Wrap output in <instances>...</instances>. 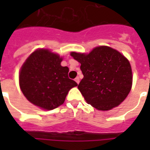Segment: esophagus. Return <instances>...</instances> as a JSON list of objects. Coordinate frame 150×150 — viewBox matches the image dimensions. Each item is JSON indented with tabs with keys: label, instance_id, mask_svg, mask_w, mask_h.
I'll list each match as a JSON object with an SVG mask.
<instances>
[{
	"label": "esophagus",
	"instance_id": "esophagus-1",
	"mask_svg": "<svg viewBox=\"0 0 150 150\" xmlns=\"http://www.w3.org/2000/svg\"><path fill=\"white\" fill-rule=\"evenodd\" d=\"M75 82H76V83H77V84H79V82H80V80H79V77L75 78Z\"/></svg>",
	"mask_w": 150,
	"mask_h": 150
}]
</instances>
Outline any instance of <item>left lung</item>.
I'll list each match as a JSON object with an SVG mask.
<instances>
[{
    "label": "left lung",
    "mask_w": 150,
    "mask_h": 150,
    "mask_svg": "<svg viewBox=\"0 0 150 150\" xmlns=\"http://www.w3.org/2000/svg\"><path fill=\"white\" fill-rule=\"evenodd\" d=\"M71 55L81 64L84 77L78 88L89 104L109 110L123 102L132 85V68L125 57L107 46L95 47L88 54Z\"/></svg>",
    "instance_id": "1"
}]
</instances>
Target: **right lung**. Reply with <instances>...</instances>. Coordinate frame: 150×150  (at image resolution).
I'll list each match as a JSON object with an SVG mask.
<instances>
[{
  "label": "right lung",
  "mask_w": 150,
  "mask_h": 150,
  "mask_svg": "<svg viewBox=\"0 0 150 150\" xmlns=\"http://www.w3.org/2000/svg\"><path fill=\"white\" fill-rule=\"evenodd\" d=\"M62 57L47 49L34 51L19 73L22 93L33 104L53 110L63 104L68 91L78 84L68 78V67L61 65Z\"/></svg>",
  "instance_id": "1"
}]
</instances>
